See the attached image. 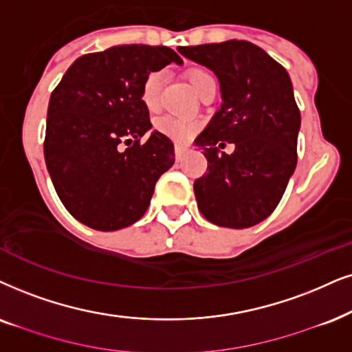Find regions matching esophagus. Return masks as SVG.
Wrapping results in <instances>:
<instances>
[{"mask_svg": "<svg viewBox=\"0 0 352 352\" xmlns=\"http://www.w3.org/2000/svg\"><path fill=\"white\" fill-rule=\"evenodd\" d=\"M185 153H186V148H184V146H175V159H177V161H182Z\"/></svg>", "mask_w": 352, "mask_h": 352, "instance_id": "esophagus-1", "label": "esophagus"}]
</instances>
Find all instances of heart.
Instances as JSON below:
<instances>
[{"label":"heart","instance_id":"obj_1","mask_svg":"<svg viewBox=\"0 0 352 352\" xmlns=\"http://www.w3.org/2000/svg\"><path fill=\"white\" fill-rule=\"evenodd\" d=\"M164 79H166V73L164 71H153L143 81V86H141V102H143L146 110H149V112H155L159 109ZM188 79L193 91L197 92V96L209 81H214V78L204 69H191L188 73ZM198 122H193V120H180L172 117H164L155 122V128L162 135L172 138V140L179 141V143L190 140L195 135V131L198 130Z\"/></svg>","mask_w":352,"mask_h":352}]
</instances>
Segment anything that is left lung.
<instances>
[{
	"label": "left lung",
	"mask_w": 352,
	"mask_h": 352,
	"mask_svg": "<svg viewBox=\"0 0 352 352\" xmlns=\"http://www.w3.org/2000/svg\"><path fill=\"white\" fill-rule=\"evenodd\" d=\"M179 52L211 69L221 86L219 110L195 140L208 159L193 185L199 211L221 228H252L274 211L296 170L300 112L291 78L247 40ZM219 140L234 142V153L219 155Z\"/></svg>",
	"instance_id": "obj_1"
}]
</instances>
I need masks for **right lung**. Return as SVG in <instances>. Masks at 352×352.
<instances>
[{"label": "right lung", "instance_id": "right-lung-1", "mask_svg": "<svg viewBox=\"0 0 352 352\" xmlns=\"http://www.w3.org/2000/svg\"><path fill=\"white\" fill-rule=\"evenodd\" d=\"M172 61L184 63L168 47H110L79 56L52 92L47 168L61 203L87 228L109 232L135 224L155 182L175 162L162 133L151 131L140 144L153 128L141 86Z\"/></svg>", "mask_w": 352, "mask_h": 352}]
</instances>
